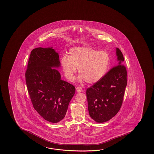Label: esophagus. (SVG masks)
I'll use <instances>...</instances> for the list:
<instances>
[{
    "mask_svg": "<svg viewBox=\"0 0 154 154\" xmlns=\"http://www.w3.org/2000/svg\"><path fill=\"white\" fill-rule=\"evenodd\" d=\"M76 91H77L78 92H81L82 91V88L81 87H80V86L76 87Z\"/></svg>",
    "mask_w": 154,
    "mask_h": 154,
    "instance_id": "34e87169",
    "label": "esophagus"
}]
</instances>
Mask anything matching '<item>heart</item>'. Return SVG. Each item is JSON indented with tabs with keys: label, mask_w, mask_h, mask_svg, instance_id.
Wrapping results in <instances>:
<instances>
[{
	"label": "heart",
	"mask_w": 154,
	"mask_h": 154,
	"mask_svg": "<svg viewBox=\"0 0 154 154\" xmlns=\"http://www.w3.org/2000/svg\"><path fill=\"white\" fill-rule=\"evenodd\" d=\"M110 62V56L106 51H98L89 47H78L70 50L68 56H64L61 66L66 78L72 81L78 68L80 82L86 81L94 84L105 75Z\"/></svg>",
	"instance_id": "heart-1"
}]
</instances>
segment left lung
Listing matches in <instances>:
<instances>
[{
  "label": "left lung",
  "mask_w": 154,
  "mask_h": 154,
  "mask_svg": "<svg viewBox=\"0 0 154 154\" xmlns=\"http://www.w3.org/2000/svg\"><path fill=\"white\" fill-rule=\"evenodd\" d=\"M117 65L98 82L86 90L88 110L91 118L97 123L110 120L119 111L127 84V72L121 50L116 48Z\"/></svg>",
  "instance_id": "8db88e82"
}]
</instances>
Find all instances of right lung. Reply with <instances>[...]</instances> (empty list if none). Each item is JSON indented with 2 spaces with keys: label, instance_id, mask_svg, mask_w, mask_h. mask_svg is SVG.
Wrapping results in <instances>:
<instances>
[{
  "label": "right lung",
  "instance_id": "add662e5",
  "mask_svg": "<svg viewBox=\"0 0 154 154\" xmlns=\"http://www.w3.org/2000/svg\"><path fill=\"white\" fill-rule=\"evenodd\" d=\"M59 54L52 47L31 51L25 72L26 85L33 108L47 121L58 123L66 116L75 92L74 85L61 79L57 68Z\"/></svg>",
  "mask_w": 154,
  "mask_h": 154
}]
</instances>
